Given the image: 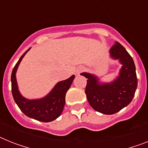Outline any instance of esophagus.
I'll return each instance as SVG.
<instances>
[{
  "instance_id": "esophagus-1",
  "label": "esophagus",
  "mask_w": 148,
  "mask_h": 148,
  "mask_svg": "<svg viewBox=\"0 0 148 148\" xmlns=\"http://www.w3.org/2000/svg\"><path fill=\"white\" fill-rule=\"evenodd\" d=\"M84 71H85V68L83 66H80L77 68V70H76V71H75V73H76V74H77V75H80L82 72H84Z\"/></svg>"
}]
</instances>
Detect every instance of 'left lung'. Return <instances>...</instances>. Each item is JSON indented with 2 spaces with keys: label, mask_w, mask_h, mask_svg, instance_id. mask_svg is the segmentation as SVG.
<instances>
[{
  "label": "left lung",
  "mask_w": 148,
  "mask_h": 148,
  "mask_svg": "<svg viewBox=\"0 0 148 148\" xmlns=\"http://www.w3.org/2000/svg\"><path fill=\"white\" fill-rule=\"evenodd\" d=\"M111 58L122 64L119 76L111 83H100L97 77L81 73L87 78L85 93L94 110L104 114H114L132 101L137 88L135 65L131 56L120 43L116 42L110 49Z\"/></svg>",
  "instance_id": "8db88e82"
}]
</instances>
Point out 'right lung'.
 Listing matches in <instances>:
<instances>
[{
	"instance_id": "obj_1",
	"label": "right lung",
	"mask_w": 148,
	"mask_h": 148,
	"mask_svg": "<svg viewBox=\"0 0 148 148\" xmlns=\"http://www.w3.org/2000/svg\"><path fill=\"white\" fill-rule=\"evenodd\" d=\"M29 49L20 57L13 69L11 74L12 94L15 102L26 116L41 122H51L58 118L62 112L65 104V95L75 76L72 75L67 80L59 82L44 98L33 100L25 99L18 91L16 73L22 58Z\"/></svg>"
}]
</instances>
